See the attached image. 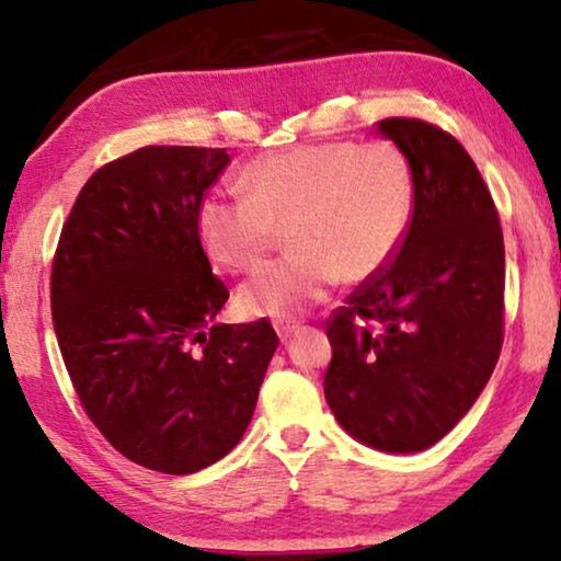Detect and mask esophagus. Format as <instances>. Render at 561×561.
<instances>
[{
	"mask_svg": "<svg viewBox=\"0 0 561 561\" xmlns=\"http://www.w3.org/2000/svg\"><path fill=\"white\" fill-rule=\"evenodd\" d=\"M298 329H301V324L298 321H280V324H275V332H278V336L283 342H288L290 336H294Z\"/></svg>",
	"mask_w": 561,
	"mask_h": 561,
	"instance_id": "esophagus-1",
	"label": "esophagus"
}]
</instances>
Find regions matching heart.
I'll return each instance as SVG.
<instances>
[{"label": "heart", "mask_w": 561, "mask_h": 561, "mask_svg": "<svg viewBox=\"0 0 561 561\" xmlns=\"http://www.w3.org/2000/svg\"><path fill=\"white\" fill-rule=\"evenodd\" d=\"M242 196L211 191L196 206V237L211 263L250 273L286 229L288 252L242 283L248 317L286 319L319 301L336 278L380 273L401 248L413 179L388 140H329L275 150L244 168Z\"/></svg>", "instance_id": "obj_1"}]
</instances>
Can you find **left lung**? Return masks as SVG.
<instances>
[{"instance_id":"obj_1","label":"left lung","mask_w":561,"mask_h":561,"mask_svg":"<svg viewBox=\"0 0 561 561\" xmlns=\"http://www.w3.org/2000/svg\"><path fill=\"white\" fill-rule=\"evenodd\" d=\"M413 214L393 260L327 321L324 396L347 434L380 451L428 449L472 409L503 347L505 250L493 196L455 137L390 117Z\"/></svg>"}]
</instances>
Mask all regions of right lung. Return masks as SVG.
Returning <instances> with one entry per match:
<instances>
[{"label":"right lung","mask_w":561,"mask_h":561,"mask_svg":"<svg viewBox=\"0 0 561 561\" xmlns=\"http://www.w3.org/2000/svg\"><path fill=\"white\" fill-rule=\"evenodd\" d=\"M221 148L150 145L83 183L50 273L58 347L76 396L119 455L191 474L234 449L278 334L217 324L229 290L196 237Z\"/></svg>","instance_id":"right-lung-1"}]
</instances>
